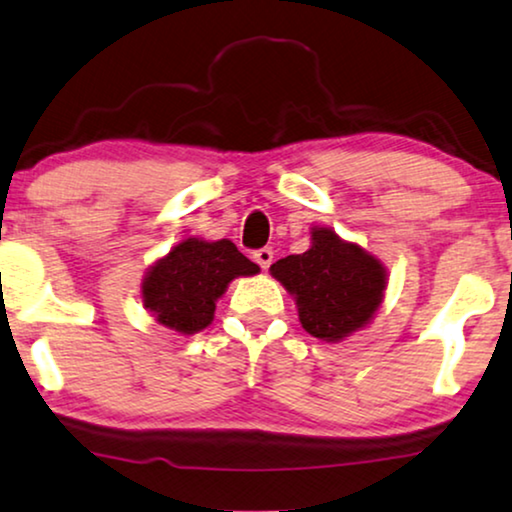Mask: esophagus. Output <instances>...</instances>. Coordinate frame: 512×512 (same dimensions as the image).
<instances>
[{"label":"esophagus","mask_w":512,"mask_h":512,"mask_svg":"<svg viewBox=\"0 0 512 512\" xmlns=\"http://www.w3.org/2000/svg\"><path fill=\"white\" fill-rule=\"evenodd\" d=\"M272 258H275V251H272L270 247H263V249L254 251V261H256L258 265H261L263 270H268V268H270Z\"/></svg>","instance_id":"1"}]
</instances>
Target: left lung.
<instances>
[{
	"mask_svg": "<svg viewBox=\"0 0 512 512\" xmlns=\"http://www.w3.org/2000/svg\"><path fill=\"white\" fill-rule=\"evenodd\" d=\"M270 272L296 298L303 329L329 343L367 327L388 287L383 263L331 228L310 230V249L280 258Z\"/></svg>",
	"mask_w": 512,
	"mask_h": 512,
	"instance_id": "left-lung-1",
	"label": "left lung"
}]
</instances>
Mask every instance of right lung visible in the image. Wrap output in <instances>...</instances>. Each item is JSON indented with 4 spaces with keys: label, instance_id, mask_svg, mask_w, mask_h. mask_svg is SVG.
<instances>
[{
    "label": "right lung",
    "instance_id": "add662e5",
    "mask_svg": "<svg viewBox=\"0 0 512 512\" xmlns=\"http://www.w3.org/2000/svg\"><path fill=\"white\" fill-rule=\"evenodd\" d=\"M261 272L230 240L188 237L150 265L141 284L143 305L159 324L190 336L214 320L216 301L235 277Z\"/></svg>",
    "mask_w": 512,
    "mask_h": 512
}]
</instances>
